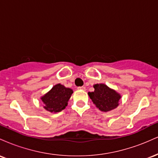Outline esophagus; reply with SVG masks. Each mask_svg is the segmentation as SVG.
<instances>
[{"mask_svg":"<svg viewBox=\"0 0 158 158\" xmlns=\"http://www.w3.org/2000/svg\"><path fill=\"white\" fill-rule=\"evenodd\" d=\"M78 90H85V87H84V86H82V87H79V88H78Z\"/></svg>","mask_w":158,"mask_h":158,"instance_id":"esophagus-1","label":"esophagus"}]
</instances>
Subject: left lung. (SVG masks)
<instances>
[{
  "label": "left lung",
  "instance_id": "obj_1",
  "mask_svg": "<svg viewBox=\"0 0 158 158\" xmlns=\"http://www.w3.org/2000/svg\"><path fill=\"white\" fill-rule=\"evenodd\" d=\"M94 91L88 92L92 102L102 111L107 112L115 109L119 106L120 94L105 84L94 85Z\"/></svg>",
  "mask_w": 158,
  "mask_h": 158
}]
</instances>
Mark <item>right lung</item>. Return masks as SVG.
<instances>
[{"label":"right lung","mask_w":158,"mask_h":158,"mask_svg":"<svg viewBox=\"0 0 158 158\" xmlns=\"http://www.w3.org/2000/svg\"><path fill=\"white\" fill-rule=\"evenodd\" d=\"M73 92V90L65 88L61 84L54 85L50 91L41 97L44 103V108L51 113L61 111L68 106Z\"/></svg>","instance_id":"right-lung-1"}]
</instances>
